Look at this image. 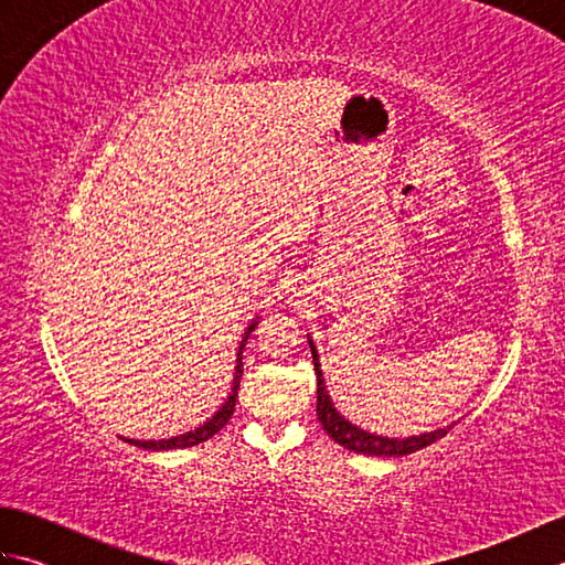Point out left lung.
Here are the masks:
<instances>
[{"label": "left lung", "instance_id": "obj_1", "mask_svg": "<svg viewBox=\"0 0 565 565\" xmlns=\"http://www.w3.org/2000/svg\"><path fill=\"white\" fill-rule=\"evenodd\" d=\"M310 352H313V366H316V376H318V411H316L318 419H320L322 429H326L334 441L342 444L344 449H350L354 454H366V456H405V454H413V451L429 447V444H435L451 429L449 427V429L427 431V435L407 437V439H388V437H376V435H371V431L354 427L352 423H347V419L338 411H334L330 403V395L326 391V381H322V371L318 364V354H316L313 342H310Z\"/></svg>", "mask_w": 565, "mask_h": 565}]
</instances>
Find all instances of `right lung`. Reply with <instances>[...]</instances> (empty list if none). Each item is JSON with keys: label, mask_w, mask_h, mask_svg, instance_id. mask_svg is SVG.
<instances>
[{"label": "right lung", "mask_w": 565, "mask_h": 565, "mask_svg": "<svg viewBox=\"0 0 565 565\" xmlns=\"http://www.w3.org/2000/svg\"><path fill=\"white\" fill-rule=\"evenodd\" d=\"M255 330V322H252L249 330L245 332V340L239 344V352H237V366H235V379H233V393L227 395V401L221 405V411L215 413L209 423H203L201 427L186 431V435H179L172 439H158V441H140V439H126L128 444H134V447H142V449H152V451H162V449H186V447H194V444H201L211 439L213 435H218V431L225 427L227 419H231L233 411H235V401H237V388H239V379H243V350H245V342L249 338V332Z\"/></svg>", "instance_id": "1"}]
</instances>
